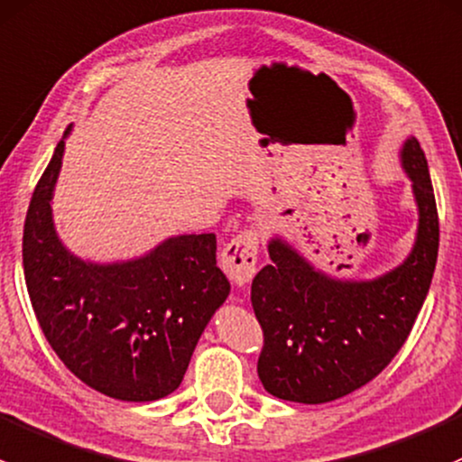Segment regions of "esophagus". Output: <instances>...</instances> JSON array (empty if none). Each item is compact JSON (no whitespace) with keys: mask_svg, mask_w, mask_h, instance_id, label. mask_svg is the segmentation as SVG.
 Here are the masks:
<instances>
[{"mask_svg":"<svg viewBox=\"0 0 462 462\" xmlns=\"http://www.w3.org/2000/svg\"><path fill=\"white\" fill-rule=\"evenodd\" d=\"M258 263V236L254 231H242L222 251V269L237 289H245L254 280Z\"/></svg>","mask_w":462,"mask_h":462,"instance_id":"34e87169","label":"esophagus"}]
</instances>
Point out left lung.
<instances>
[{
	"mask_svg": "<svg viewBox=\"0 0 462 462\" xmlns=\"http://www.w3.org/2000/svg\"><path fill=\"white\" fill-rule=\"evenodd\" d=\"M411 182L418 225L411 251L375 278H337L316 266L280 233L271 264L251 284L264 331L260 383L282 401L322 405L375 378L405 345L425 302L439 258V211L430 166L413 135L398 151Z\"/></svg>",
	"mask_w": 462,
	"mask_h": 462,
	"instance_id": "8db88e82",
	"label": "left lung"
}]
</instances>
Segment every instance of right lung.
<instances>
[{
    "instance_id": "add662e5",
    "label": "right lung",
    "mask_w": 462,
    "mask_h": 462,
    "mask_svg": "<svg viewBox=\"0 0 462 462\" xmlns=\"http://www.w3.org/2000/svg\"><path fill=\"white\" fill-rule=\"evenodd\" d=\"M66 128L37 182L23 225V275L46 340L95 392L149 402L182 383L189 360L231 284L216 266L213 233L171 236L113 263L79 258L61 242L53 196Z\"/></svg>"
}]
</instances>
